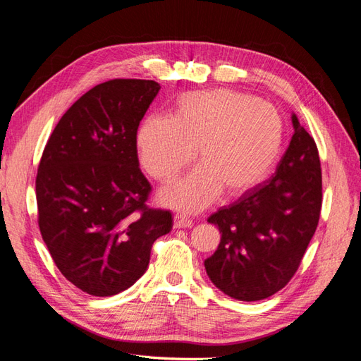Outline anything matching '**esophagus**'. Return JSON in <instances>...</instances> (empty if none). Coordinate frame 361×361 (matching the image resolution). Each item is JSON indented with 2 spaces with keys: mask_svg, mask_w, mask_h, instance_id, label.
<instances>
[{
  "mask_svg": "<svg viewBox=\"0 0 361 361\" xmlns=\"http://www.w3.org/2000/svg\"><path fill=\"white\" fill-rule=\"evenodd\" d=\"M191 226H192V220H191V218H188L187 215H183V214L174 215V227H176V228H187V227H191Z\"/></svg>",
  "mask_w": 361,
  "mask_h": 361,
  "instance_id": "esophagus-1",
  "label": "esophagus"
}]
</instances>
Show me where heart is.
I'll return each mask as SVG.
<instances>
[{
  "label": "heart",
  "instance_id": "heart-1",
  "mask_svg": "<svg viewBox=\"0 0 361 361\" xmlns=\"http://www.w3.org/2000/svg\"><path fill=\"white\" fill-rule=\"evenodd\" d=\"M283 120L274 106L232 90L191 92L179 97L173 118L149 116L135 135L140 164L167 183L195 158L187 178L161 192V202L195 212L224 191L243 194L264 180L283 146Z\"/></svg>",
  "mask_w": 361,
  "mask_h": 361
}]
</instances>
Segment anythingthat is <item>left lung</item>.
<instances>
[{"instance_id": "8db88e82", "label": "left lung", "mask_w": 361, "mask_h": 361, "mask_svg": "<svg viewBox=\"0 0 361 361\" xmlns=\"http://www.w3.org/2000/svg\"><path fill=\"white\" fill-rule=\"evenodd\" d=\"M292 125V140L274 176L207 218L221 241L204 269L218 289L239 301L265 300L285 288L318 227V147L295 114Z\"/></svg>"}]
</instances>
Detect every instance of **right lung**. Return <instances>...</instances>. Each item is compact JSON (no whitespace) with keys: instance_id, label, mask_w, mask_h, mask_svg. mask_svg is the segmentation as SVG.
Instances as JSON below:
<instances>
[{"instance_id":"right-lung-1","label":"right lung","mask_w":361,"mask_h":361,"mask_svg":"<svg viewBox=\"0 0 361 361\" xmlns=\"http://www.w3.org/2000/svg\"><path fill=\"white\" fill-rule=\"evenodd\" d=\"M161 85L111 80L82 94L60 118L39 164V228L72 285L94 297L123 292L145 274L150 250L173 227L150 209L135 135Z\"/></svg>"}]
</instances>
